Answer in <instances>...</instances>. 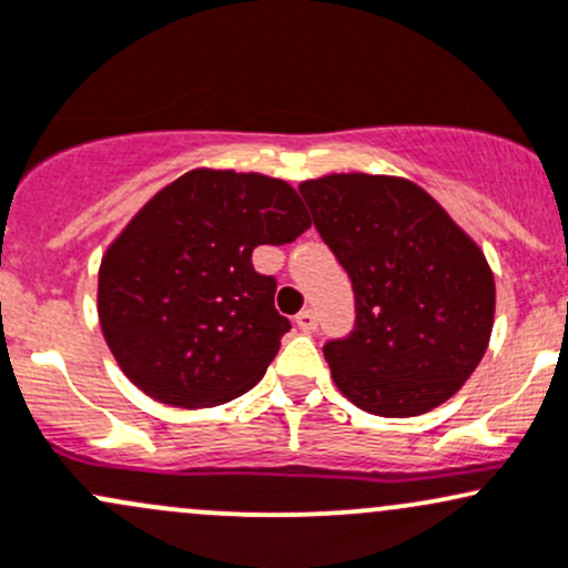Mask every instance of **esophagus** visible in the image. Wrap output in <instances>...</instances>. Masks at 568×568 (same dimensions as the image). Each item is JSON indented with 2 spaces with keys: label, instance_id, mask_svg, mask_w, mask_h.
<instances>
[{
  "label": "esophagus",
  "instance_id": "obj_1",
  "mask_svg": "<svg viewBox=\"0 0 568 568\" xmlns=\"http://www.w3.org/2000/svg\"><path fill=\"white\" fill-rule=\"evenodd\" d=\"M296 326H300V329L307 332V334L318 329V318H315L313 310H302V313L296 315Z\"/></svg>",
  "mask_w": 568,
  "mask_h": 568
}]
</instances>
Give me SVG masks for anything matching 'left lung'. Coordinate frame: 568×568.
<instances>
[{
    "label": "left lung",
    "instance_id": "left-lung-1",
    "mask_svg": "<svg viewBox=\"0 0 568 568\" xmlns=\"http://www.w3.org/2000/svg\"><path fill=\"white\" fill-rule=\"evenodd\" d=\"M300 193L354 285V332L324 345L337 389L389 419L446 403L493 332L495 280L479 244L408 179L329 174Z\"/></svg>",
    "mask_w": 568,
    "mask_h": 568
}]
</instances>
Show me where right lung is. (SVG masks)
Masks as SVG:
<instances>
[{"mask_svg": "<svg viewBox=\"0 0 568 568\" xmlns=\"http://www.w3.org/2000/svg\"><path fill=\"white\" fill-rule=\"evenodd\" d=\"M310 229L283 179L195 169L160 190L103 255L98 315L122 373L176 408L229 403L264 378L291 321L258 244Z\"/></svg>", "mask_w": 568, "mask_h": 568, "instance_id": "obj_1", "label": "right lung"}]
</instances>
